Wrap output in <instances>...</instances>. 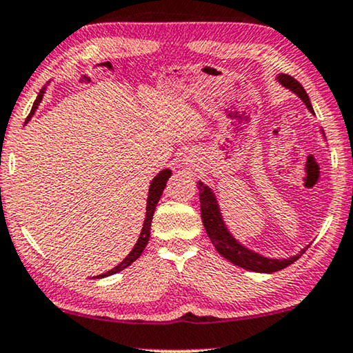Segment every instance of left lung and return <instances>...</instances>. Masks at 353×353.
Listing matches in <instances>:
<instances>
[{
	"label": "left lung",
	"mask_w": 353,
	"mask_h": 353,
	"mask_svg": "<svg viewBox=\"0 0 353 353\" xmlns=\"http://www.w3.org/2000/svg\"><path fill=\"white\" fill-rule=\"evenodd\" d=\"M279 81H281L283 87L290 88L292 92L296 93L298 97L306 103L307 109L311 110V112H314L306 90H304L303 85L296 81V79H293L288 74H281L279 76ZM198 190H199V203H201V220H203L204 228H206V233L209 236L210 243L214 244V247L217 249L220 255L225 256L228 261L234 263V265L244 268V270L255 271V272H276V271L283 270V268H287L288 265H292V263L296 261L299 256L307 250L306 247V249H303L298 255L292 256V259L271 260V259H265V256L255 254V252H252L249 249H245L244 245H241L238 241L228 233L227 227L223 225L222 215H220V210L217 206V201H215L212 190H210L209 187L203 185V183H199Z\"/></svg>",
	"instance_id": "left-lung-1"
}]
</instances>
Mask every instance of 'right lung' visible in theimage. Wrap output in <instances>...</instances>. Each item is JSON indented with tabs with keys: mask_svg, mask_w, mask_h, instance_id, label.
Returning <instances> with one entry per match:
<instances>
[{
	"mask_svg": "<svg viewBox=\"0 0 353 353\" xmlns=\"http://www.w3.org/2000/svg\"><path fill=\"white\" fill-rule=\"evenodd\" d=\"M42 97H44V90L39 92L38 98H36V101L33 104V108H31V112H30L28 117H26V120H30L31 115L34 114V110L38 109ZM170 176H171V171L170 170H163L161 172H159V174H157V177L150 183L149 198H147V209H145L147 212H145V220H144V225H143V231H141V236H139L138 243H136V245L133 247V250H131L130 254H128V256H126V259L122 263H119V265L115 266L114 270L104 272V274H99L98 277L112 276V274H115V272L125 270L126 266H130L131 263H133L134 260H138L139 256H141V254H143L147 243H149V238H150V225H152V217H154L157 203H159L161 193H163V190H165L166 182H168V179H170Z\"/></svg>",
	"mask_w": 353,
	"mask_h": 353,
	"instance_id": "add662e5",
	"label": "right lung"
}]
</instances>
